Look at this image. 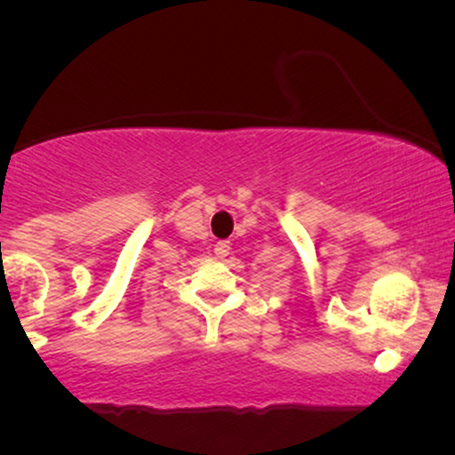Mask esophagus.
I'll return each instance as SVG.
<instances>
[{
    "instance_id": "1",
    "label": "esophagus",
    "mask_w": 455,
    "mask_h": 455,
    "mask_svg": "<svg viewBox=\"0 0 455 455\" xmlns=\"http://www.w3.org/2000/svg\"><path fill=\"white\" fill-rule=\"evenodd\" d=\"M213 252H216L218 259H227L228 252H231V242H218Z\"/></svg>"
}]
</instances>
